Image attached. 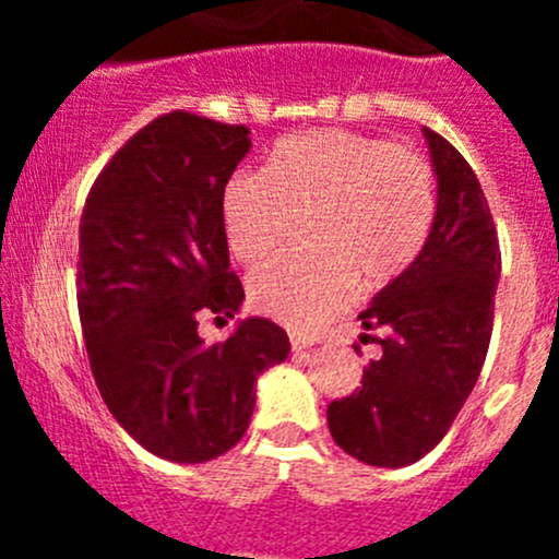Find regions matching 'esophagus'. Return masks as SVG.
<instances>
[{"label": "esophagus", "instance_id": "obj_1", "mask_svg": "<svg viewBox=\"0 0 559 559\" xmlns=\"http://www.w3.org/2000/svg\"><path fill=\"white\" fill-rule=\"evenodd\" d=\"M289 343H292V352H295V354L306 352V348H311V346H313L311 337L300 335V332H292V335H289Z\"/></svg>", "mask_w": 559, "mask_h": 559}]
</instances>
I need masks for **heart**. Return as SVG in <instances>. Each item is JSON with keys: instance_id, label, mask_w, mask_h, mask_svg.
Instances as JSON below:
<instances>
[{"instance_id": "obj_1", "label": "heart", "mask_w": 559, "mask_h": 559, "mask_svg": "<svg viewBox=\"0 0 559 559\" xmlns=\"http://www.w3.org/2000/svg\"><path fill=\"white\" fill-rule=\"evenodd\" d=\"M436 216V180L421 156L389 140L321 129L281 140L264 175H235L222 197L224 233L240 264L278 251L292 224L316 259H278L251 275L259 313L297 332L319 326L357 295L384 289L414 264Z\"/></svg>"}]
</instances>
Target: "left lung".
<instances>
[{"label":"left lung","mask_w":559,"mask_h":559,"mask_svg":"<svg viewBox=\"0 0 559 559\" xmlns=\"http://www.w3.org/2000/svg\"><path fill=\"white\" fill-rule=\"evenodd\" d=\"M421 132L438 180L430 235L359 313L365 330H381V357L365 365L357 392L326 408L337 447L376 467L411 465L447 436L481 373L500 284L498 235L476 173L449 140Z\"/></svg>","instance_id":"8db88e82"}]
</instances>
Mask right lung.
Listing matches in <instances>:
<instances>
[{"label":"right lung","mask_w":559,"mask_h":559,"mask_svg":"<svg viewBox=\"0 0 559 559\" xmlns=\"http://www.w3.org/2000/svg\"><path fill=\"white\" fill-rule=\"evenodd\" d=\"M246 127L175 110L140 129L88 191L78 311L94 381L118 425L162 460H216L246 436L257 379L289 357L262 316L224 343L197 332L243 306L222 197L251 151Z\"/></svg>","instance_id":"1"}]
</instances>
